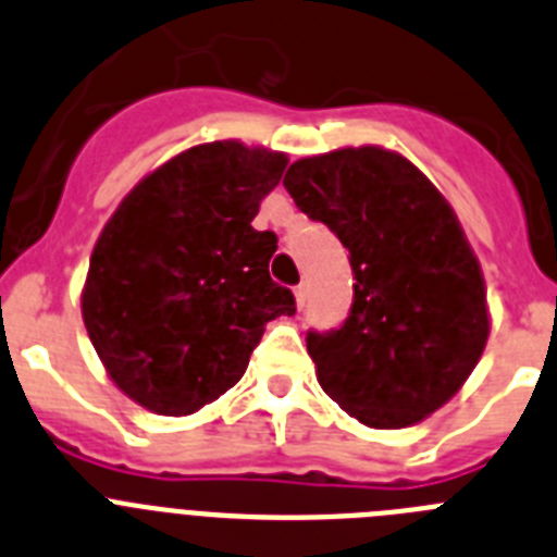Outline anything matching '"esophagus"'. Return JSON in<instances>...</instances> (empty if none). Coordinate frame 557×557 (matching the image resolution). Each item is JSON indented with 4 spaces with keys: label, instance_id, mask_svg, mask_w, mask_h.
<instances>
[{
    "label": "esophagus",
    "instance_id": "esophagus-1",
    "mask_svg": "<svg viewBox=\"0 0 557 557\" xmlns=\"http://www.w3.org/2000/svg\"><path fill=\"white\" fill-rule=\"evenodd\" d=\"M294 299H297V308L306 306V285H297V288H294Z\"/></svg>",
    "mask_w": 557,
    "mask_h": 557
}]
</instances>
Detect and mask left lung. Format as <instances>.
I'll list each match as a JSON object with an SVG mask.
<instances>
[{"instance_id": "left-lung-1", "label": "left lung", "mask_w": 557, "mask_h": 557, "mask_svg": "<svg viewBox=\"0 0 557 557\" xmlns=\"http://www.w3.org/2000/svg\"><path fill=\"white\" fill-rule=\"evenodd\" d=\"M294 205L350 251L352 308L308 333L319 386L370 429H406L446 406L491 336L482 265L446 196L381 145L297 159Z\"/></svg>"}]
</instances>
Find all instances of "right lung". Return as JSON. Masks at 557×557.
I'll return each instance as SVG.
<instances>
[{
  "instance_id": "obj_1",
  "label": "right lung",
  "mask_w": 557,
  "mask_h": 557,
  "mask_svg": "<svg viewBox=\"0 0 557 557\" xmlns=\"http://www.w3.org/2000/svg\"><path fill=\"white\" fill-rule=\"evenodd\" d=\"M288 157L238 139L193 145L139 178L91 249L81 313L109 379L185 418L238 384L294 294L269 277L274 232L251 226Z\"/></svg>"
}]
</instances>
